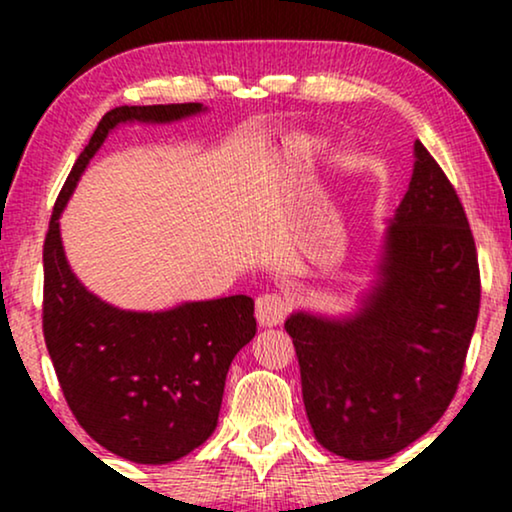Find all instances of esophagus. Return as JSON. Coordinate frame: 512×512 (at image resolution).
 <instances>
[{"label":"esophagus","instance_id":"esophagus-1","mask_svg":"<svg viewBox=\"0 0 512 512\" xmlns=\"http://www.w3.org/2000/svg\"><path fill=\"white\" fill-rule=\"evenodd\" d=\"M286 312H289V300L279 293H263L256 298V319L263 326H277L282 324Z\"/></svg>","mask_w":512,"mask_h":512}]
</instances>
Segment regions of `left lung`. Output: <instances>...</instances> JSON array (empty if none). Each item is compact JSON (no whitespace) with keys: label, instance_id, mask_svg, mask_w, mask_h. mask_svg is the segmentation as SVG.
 I'll use <instances>...</instances> for the list:
<instances>
[{"label":"left lung","instance_id":"left-lung-1","mask_svg":"<svg viewBox=\"0 0 512 512\" xmlns=\"http://www.w3.org/2000/svg\"><path fill=\"white\" fill-rule=\"evenodd\" d=\"M478 312V251L464 205L415 142L410 188L363 310L342 321L296 312L284 324L319 443L377 461L424 436L457 394Z\"/></svg>","mask_w":512,"mask_h":512}]
</instances>
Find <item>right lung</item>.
Instances as JSON below:
<instances>
[{
	"mask_svg": "<svg viewBox=\"0 0 512 512\" xmlns=\"http://www.w3.org/2000/svg\"><path fill=\"white\" fill-rule=\"evenodd\" d=\"M202 104L116 107L102 116L55 200L44 240V340L65 401L90 438L135 464H170L212 436L230 361L256 335L254 300L228 296L167 312H125L69 270L60 214L118 123H167Z\"/></svg>",
	"mask_w": 512,
	"mask_h": 512,
	"instance_id": "right-lung-1",
	"label": "right lung"
}]
</instances>
